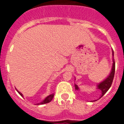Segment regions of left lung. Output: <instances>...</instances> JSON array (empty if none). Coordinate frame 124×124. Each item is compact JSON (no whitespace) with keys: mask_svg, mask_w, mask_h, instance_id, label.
<instances>
[{"mask_svg":"<svg viewBox=\"0 0 124 124\" xmlns=\"http://www.w3.org/2000/svg\"><path fill=\"white\" fill-rule=\"evenodd\" d=\"M112 55L114 56V51L112 50ZM113 66H112V68L111 73H110V75L109 76V77L107 78L106 79H105L104 81H102V83H101L100 84L98 85V89H101L102 91V96L101 97H102L106 93V92L109 90V89L110 88V86H111L112 84V81H113L114 77V74H115V61L114 60H113ZM75 89L76 90H78L79 88L78 87L77 85L75 84Z\"/></svg>","mask_w":124,"mask_h":124,"instance_id":"8db88e82","label":"left lung"}]
</instances>
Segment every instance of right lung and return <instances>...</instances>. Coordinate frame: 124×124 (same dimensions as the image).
Returning <instances> with one entry per match:
<instances>
[{
	"label": "right lung",
	"instance_id": "1",
	"mask_svg": "<svg viewBox=\"0 0 124 124\" xmlns=\"http://www.w3.org/2000/svg\"><path fill=\"white\" fill-rule=\"evenodd\" d=\"M17 92H18V93H19V94L20 95V96H22V94L21 93H20V92L18 91H17ZM53 97H54V94H51L49 95V96H48V97H46L45 99V100L39 103V104H37V105L44 104H46V103L50 102H51V101L53 99Z\"/></svg>",
	"mask_w": 124,
	"mask_h": 124
}]
</instances>
